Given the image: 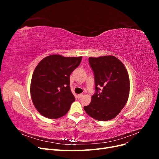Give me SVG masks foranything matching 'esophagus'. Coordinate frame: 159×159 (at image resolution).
Returning <instances> with one entry per match:
<instances>
[{
  "label": "esophagus",
  "instance_id": "34e87169",
  "mask_svg": "<svg viewBox=\"0 0 159 159\" xmlns=\"http://www.w3.org/2000/svg\"><path fill=\"white\" fill-rule=\"evenodd\" d=\"M84 96V95L83 94H79V95H78V99H80V98H81Z\"/></svg>",
  "mask_w": 159,
  "mask_h": 159
}]
</instances>
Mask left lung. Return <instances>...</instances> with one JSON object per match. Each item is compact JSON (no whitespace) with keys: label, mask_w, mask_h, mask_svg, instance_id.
I'll return each mask as SVG.
<instances>
[{"label":"left lung","mask_w":159,"mask_h":159,"mask_svg":"<svg viewBox=\"0 0 159 159\" xmlns=\"http://www.w3.org/2000/svg\"><path fill=\"white\" fill-rule=\"evenodd\" d=\"M95 85V93L84 110L98 121L115 117L125 105L129 95L130 84L127 69L113 56L89 57Z\"/></svg>","instance_id":"obj_1"}]
</instances>
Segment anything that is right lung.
<instances>
[{"instance_id":"add662e5","label":"right lung","mask_w":159,"mask_h":159,"mask_svg":"<svg viewBox=\"0 0 159 159\" xmlns=\"http://www.w3.org/2000/svg\"><path fill=\"white\" fill-rule=\"evenodd\" d=\"M82 56L64 57L53 54L44 57L32 74L30 94L34 105L49 119L64 116L75 101L70 76L81 63Z\"/></svg>"}]
</instances>
